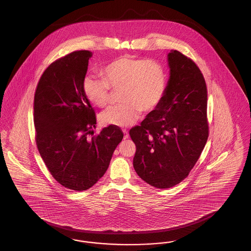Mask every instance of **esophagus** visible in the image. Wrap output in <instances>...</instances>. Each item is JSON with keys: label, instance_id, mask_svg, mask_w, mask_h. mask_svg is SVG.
Segmentation results:
<instances>
[{"label": "esophagus", "instance_id": "esophagus-1", "mask_svg": "<svg viewBox=\"0 0 251 251\" xmlns=\"http://www.w3.org/2000/svg\"><path fill=\"white\" fill-rule=\"evenodd\" d=\"M123 132H124V139H127L129 137V132H128L126 129L123 130Z\"/></svg>", "mask_w": 251, "mask_h": 251}]
</instances>
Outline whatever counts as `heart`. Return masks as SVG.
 <instances>
[{"label": "heart", "mask_w": 251, "mask_h": 251, "mask_svg": "<svg viewBox=\"0 0 251 251\" xmlns=\"http://www.w3.org/2000/svg\"><path fill=\"white\" fill-rule=\"evenodd\" d=\"M102 75L103 78L86 76L83 91L86 99L99 107L109 104L112 90L121 91L123 102L108 108L100 115L101 122L105 124L131 125L142 111L154 110L167 92V71L157 60L121 56L109 63Z\"/></svg>", "instance_id": "b5f03b06"}]
</instances>
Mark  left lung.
I'll return each mask as SVG.
<instances>
[{
    "mask_svg": "<svg viewBox=\"0 0 251 251\" xmlns=\"http://www.w3.org/2000/svg\"><path fill=\"white\" fill-rule=\"evenodd\" d=\"M170 77L163 100L130 130L137 175L156 188L185 179L209 136L207 85L197 64L179 50L168 53Z\"/></svg>",
    "mask_w": 251,
    "mask_h": 251,
    "instance_id": "left-lung-1",
    "label": "left lung"
}]
</instances>
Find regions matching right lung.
Wrapping results in <instances>:
<instances>
[{
  "label": "right lung",
  "mask_w": 251,
  "mask_h": 251,
  "mask_svg": "<svg viewBox=\"0 0 251 251\" xmlns=\"http://www.w3.org/2000/svg\"><path fill=\"white\" fill-rule=\"evenodd\" d=\"M89 50H74L42 73L34 98L37 150L50 173L74 191L92 187L106 172L123 131L110 125L95 133L96 114L83 91Z\"/></svg>",
  "instance_id": "add662e5"
}]
</instances>
